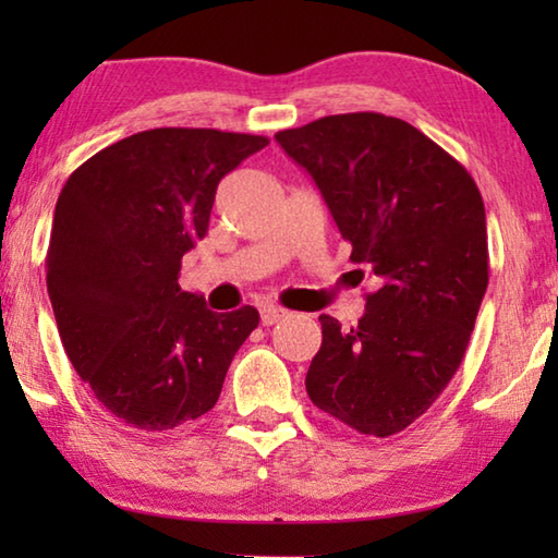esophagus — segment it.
<instances>
[{
  "mask_svg": "<svg viewBox=\"0 0 558 558\" xmlns=\"http://www.w3.org/2000/svg\"><path fill=\"white\" fill-rule=\"evenodd\" d=\"M288 317V310H282L278 305H263L260 307V323L270 327V325H278L280 319Z\"/></svg>",
  "mask_w": 558,
  "mask_h": 558,
  "instance_id": "34e87169",
  "label": "esophagus"
}]
</instances>
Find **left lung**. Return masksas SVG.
Here are the masks:
<instances>
[{
    "mask_svg": "<svg viewBox=\"0 0 558 558\" xmlns=\"http://www.w3.org/2000/svg\"><path fill=\"white\" fill-rule=\"evenodd\" d=\"M276 140L323 194L354 263L379 280L359 325L319 315L307 396L349 428H409L465 356L487 290L485 204L456 157L405 120L327 116Z\"/></svg>",
    "mask_w": 558,
    "mask_h": 558,
    "instance_id": "obj_1",
    "label": "left lung"
}]
</instances>
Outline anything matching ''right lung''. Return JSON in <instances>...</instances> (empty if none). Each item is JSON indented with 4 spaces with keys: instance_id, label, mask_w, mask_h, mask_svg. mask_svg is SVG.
Masks as SVG:
<instances>
[{
    "instance_id": "right-lung-1",
    "label": "right lung",
    "mask_w": 558,
    "mask_h": 558,
    "mask_svg": "<svg viewBox=\"0 0 558 558\" xmlns=\"http://www.w3.org/2000/svg\"><path fill=\"white\" fill-rule=\"evenodd\" d=\"M263 135L157 128L100 149L56 202L46 288L73 369L130 428L162 433L214 409L258 310L211 313L179 288L221 179Z\"/></svg>"
}]
</instances>
